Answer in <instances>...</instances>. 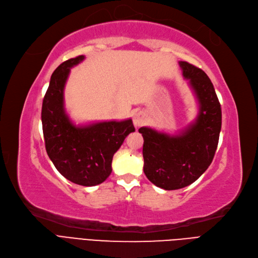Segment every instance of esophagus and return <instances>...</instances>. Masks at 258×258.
Returning <instances> with one entry per match:
<instances>
[{"label":"esophagus","mask_w":258,"mask_h":258,"mask_svg":"<svg viewBox=\"0 0 258 258\" xmlns=\"http://www.w3.org/2000/svg\"><path fill=\"white\" fill-rule=\"evenodd\" d=\"M145 122H146V114L142 111L137 112L135 114V116H133V123H135V126L139 128L141 126L145 125Z\"/></svg>","instance_id":"obj_1"}]
</instances>
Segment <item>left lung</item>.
Returning <instances> with one entry per match:
<instances>
[{"instance_id":"obj_1","label":"left lung","mask_w":258,"mask_h":258,"mask_svg":"<svg viewBox=\"0 0 258 258\" xmlns=\"http://www.w3.org/2000/svg\"><path fill=\"white\" fill-rule=\"evenodd\" d=\"M179 65L198 99V117L176 136L139 129L144 139V173L164 190L181 189L200 178L215 157L222 125L221 104L208 76L188 61Z\"/></svg>"}]
</instances>
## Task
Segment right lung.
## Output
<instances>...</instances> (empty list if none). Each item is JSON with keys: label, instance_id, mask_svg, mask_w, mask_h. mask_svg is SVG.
Returning <instances> with one entry per match:
<instances>
[{"label": "right lung", "instance_id": "1", "mask_svg": "<svg viewBox=\"0 0 258 258\" xmlns=\"http://www.w3.org/2000/svg\"><path fill=\"white\" fill-rule=\"evenodd\" d=\"M84 59L79 55L61 63L51 76L42 101L41 121L46 150L56 170L74 183L92 186L112 172V159L131 132V119L76 126L65 111L64 88L70 68Z\"/></svg>", "mask_w": 258, "mask_h": 258}]
</instances>
